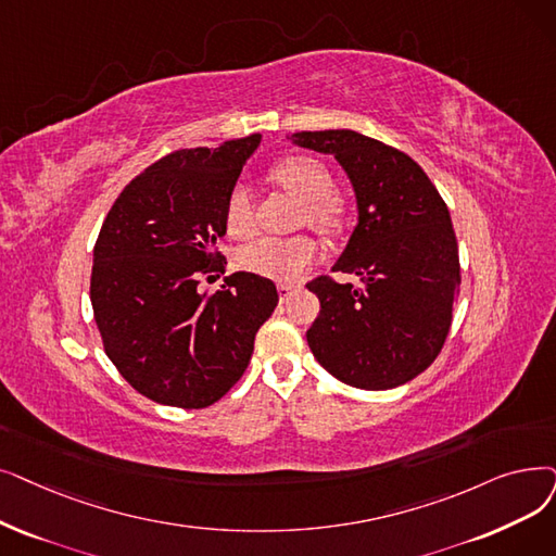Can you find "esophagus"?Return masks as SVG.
<instances>
[{"label":"esophagus","mask_w":556,"mask_h":556,"mask_svg":"<svg viewBox=\"0 0 556 556\" xmlns=\"http://www.w3.org/2000/svg\"><path fill=\"white\" fill-rule=\"evenodd\" d=\"M277 291H279V300L283 302V300H288V295H291V293L295 291V286H293V283H279Z\"/></svg>","instance_id":"esophagus-1"}]
</instances>
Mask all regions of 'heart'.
Returning <instances> with one entry per match:
<instances>
[{"label": "heart", "instance_id": "obj_1", "mask_svg": "<svg viewBox=\"0 0 556 556\" xmlns=\"http://www.w3.org/2000/svg\"><path fill=\"white\" fill-rule=\"evenodd\" d=\"M270 179L302 202L300 220L308 227L336 233L345 227V206L333 195L336 181L329 167L313 156H286L270 167ZM225 227L231 236L252 233V202L245 186H233L225 202ZM316 258L313 240L261 238L238 252V268L273 281H295Z\"/></svg>", "mask_w": 556, "mask_h": 556}]
</instances>
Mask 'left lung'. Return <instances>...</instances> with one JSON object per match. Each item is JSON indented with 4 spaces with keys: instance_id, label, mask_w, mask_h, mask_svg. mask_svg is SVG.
<instances>
[{
    "instance_id": "obj_1",
    "label": "left lung",
    "mask_w": 556,
    "mask_h": 556,
    "mask_svg": "<svg viewBox=\"0 0 556 556\" xmlns=\"http://www.w3.org/2000/svg\"><path fill=\"white\" fill-rule=\"evenodd\" d=\"M298 148L331 154L348 175L356 225L331 273L308 291L320 316L306 331L318 364L354 389L386 391L418 377L439 356L458 293V250L450 211L422 167L352 129L298 131Z\"/></svg>"
}]
</instances>
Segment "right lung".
<instances>
[{
    "mask_svg": "<svg viewBox=\"0 0 556 556\" xmlns=\"http://www.w3.org/2000/svg\"><path fill=\"white\" fill-rule=\"evenodd\" d=\"M261 136L179 150L138 175L111 206L92 252L90 302L113 366L152 402L204 408L245 372L279 302L270 279L225 273L215 243L225 202Z\"/></svg>",
    "mask_w": 556,
    "mask_h": 556,
    "instance_id": "obj_1",
    "label": "right lung"
}]
</instances>
